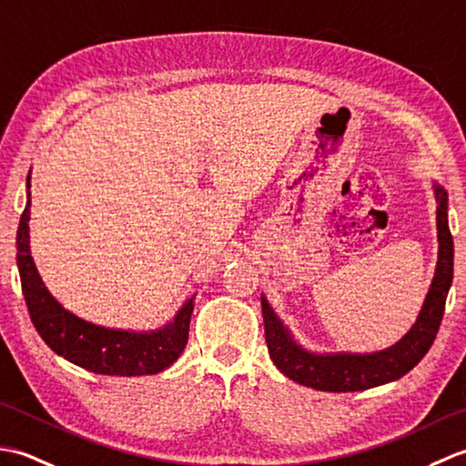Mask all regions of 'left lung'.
Masks as SVG:
<instances>
[{"label": "left lung", "instance_id": "obj_1", "mask_svg": "<svg viewBox=\"0 0 466 466\" xmlns=\"http://www.w3.org/2000/svg\"><path fill=\"white\" fill-rule=\"evenodd\" d=\"M437 198V238L439 260L427 299L417 316V322L402 339L379 352H310L296 342L279 314L262 296V314L268 354L284 376L302 386L326 392H354L400 379L412 370L429 352L444 314V302L452 284L454 244L449 230V194L437 182H432Z\"/></svg>", "mask_w": 466, "mask_h": 466}]
</instances>
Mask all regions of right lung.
Segmentation results:
<instances>
[{
    "label": "right lung",
    "instance_id": "add662e5",
    "mask_svg": "<svg viewBox=\"0 0 466 466\" xmlns=\"http://www.w3.org/2000/svg\"><path fill=\"white\" fill-rule=\"evenodd\" d=\"M29 176L27 202L17 228V270L22 292L37 334L56 354L82 369L107 376L157 374L177 360L187 342L196 294L170 322L156 330H122L87 322L59 304L39 276L29 250Z\"/></svg>",
    "mask_w": 466,
    "mask_h": 466
}]
</instances>
